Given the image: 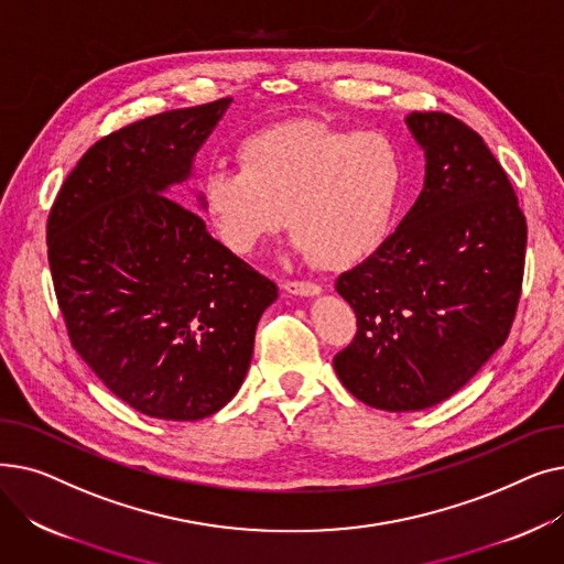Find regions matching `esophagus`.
<instances>
[{
  "label": "esophagus",
  "mask_w": 564,
  "mask_h": 564,
  "mask_svg": "<svg viewBox=\"0 0 564 564\" xmlns=\"http://www.w3.org/2000/svg\"><path fill=\"white\" fill-rule=\"evenodd\" d=\"M283 288L290 292V294H300V297H315V294H319V285L313 283V281H285Z\"/></svg>",
  "instance_id": "1"
}]
</instances>
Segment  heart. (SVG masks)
<instances>
[{
	"label": "heart",
	"mask_w": 564,
	"mask_h": 564,
	"mask_svg": "<svg viewBox=\"0 0 564 564\" xmlns=\"http://www.w3.org/2000/svg\"><path fill=\"white\" fill-rule=\"evenodd\" d=\"M237 162L207 171L200 187L219 242L247 256L283 226L285 213L294 247L322 270H345L387 240L406 181L391 134L317 118L253 132L237 148Z\"/></svg>",
	"instance_id": "1"
}]
</instances>
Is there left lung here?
Here are the masks:
<instances>
[{
  "instance_id": "obj_1",
  "label": "left lung",
  "mask_w": 564,
  "mask_h": 564,
  "mask_svg": "<svg viewBox=\"0 0 564 564\" xmlns=\"http://www.w3.org/2000/svg\"><path fill=\"white\" fill-rule=\"evenodd\" d=\"M425 187L393 235L336 281L357 336L334 357L343 387L383 411L457 393L508 340L528 226L485 139L443 111H411Z\"/></svg>"
}]
</instances>
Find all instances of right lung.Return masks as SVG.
Masks as SVG:
<instances>
[{
  "mask_svg": "<svg viewBox=\"0 0 564 564\" xmlns=\"http://www.w3.org/2000/svg\"><path fill=\"white\" fill-rule=\"evenodd\" d=\"M228 105L162 111L102 137L47 217L52 283L75 351L151 419L198 421L230 402L258 319L279 297L274 281L166 196Z\"/></svg>",
  "mask_w": 564,
  "mask_h": 564,
  "instance_id": "right-lung-1",
  "label": "right lung"
}]
</instances>
